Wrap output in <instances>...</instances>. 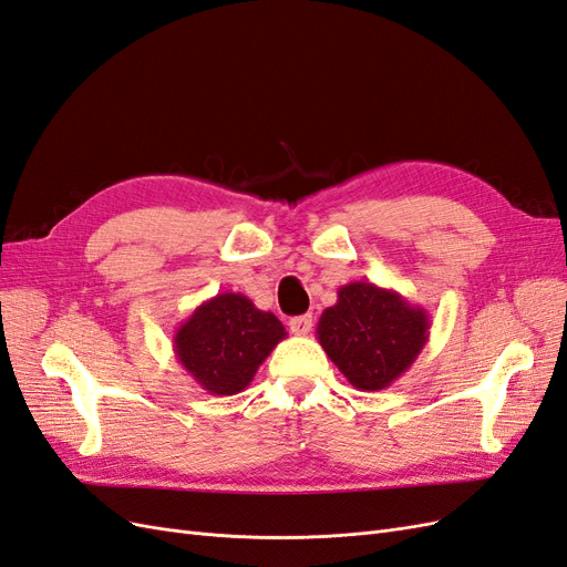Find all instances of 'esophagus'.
Listing matches in <instances>:
<instances>
[{
	"label": "esophagus",
	"mask_w": 567,
	"mask_h": 567,
	"mask_svg": "<svg viewBox=\"0 0 567 567\" xmlns=\"http://www.w3.org/2000/svg\"><path fill=\"white\" fill-rule=\"evenodd\" d=\"M288 329H290V333H296V336H307L312 331V315L293 317L288 321Z\"/></svg>",
	"instance_id": "obj_1"
}]
</instances>
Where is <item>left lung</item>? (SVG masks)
<instances>
[{
	"label": "left lung",
	"instance_id": "obj_1",
	"mask_svg": "<svg viewBox=\"0 0 567 567\" xmlns=\"http://www.w3.org/2000/svg\"><path fill=\"white\" fill-rule=\"evenodd\" d=\"M431 336V317L392 288L352 281L317 323V340L346 379L364 392L385 390L411 369Z\"/></svg>",
	"mask_w": 567,
	"mask_h": 567
}]
</instances>
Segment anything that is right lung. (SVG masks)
<instances>
[{"label":"right lung","instance_id":"add662e5","mask_svg":"<svg viewBox=\"0 0 567 567\" xmlns=\"http://www.w3.org/2000/svg\"><path fill=\"white\" fill-rule=\"evenodd\" d=\"M284 323L241 293L200 302L175 331V357L208 394H236L286 338Z\"/></svg>","mask_w":567,"mask_h":567}]
</instances>
